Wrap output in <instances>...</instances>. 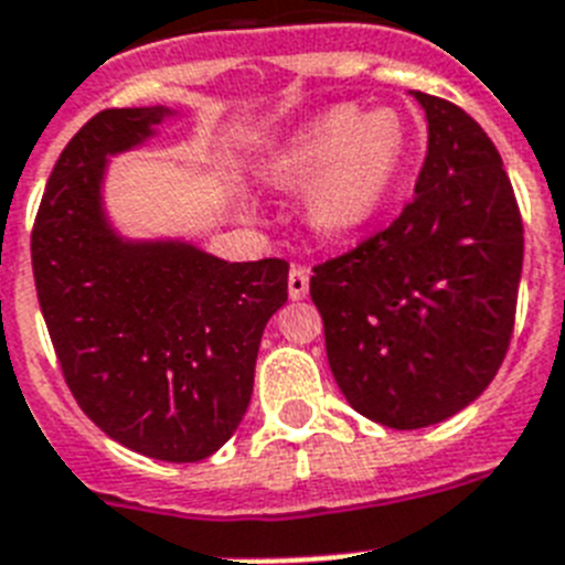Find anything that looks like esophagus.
Listing matches in <instances>:
<instances>
[{"instance_id": "34e87169", "label": "esophagus", "mask_w": 565, "mask_h": 565, "mask_svg": "<svg viewBox=\"0 0 565 565\" xmlns=\"http://www.w3.org/2000/svg\"><path fill=\"white\" fill-rule=\"evenodd\" d=\"M287 289H289V298H292V301H301V298H307V292H310V269L301 267V264H292V267H289Z\"/></svg>"}]
</instances>
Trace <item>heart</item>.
<instances>
[{"label":"heart","instance_id":"1","mask_svg":"<svg viewBox=\"0 0 565 565\" xmlns=\"http://www.w3.org/2000/svg\"><path fill=\"white\" fill-rule=\"evenodd\" d=\"M409 156L390 110L338 105L318 113L264 161L273 188L307 190V218L327 238H347L375 222Z\"/></svg>","mask_w":565,"mask_h":565}]
</instances>
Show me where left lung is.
Masks as SVG:
<instances>
[{
	"label": "left lung",
	"mask_w": 565,
	"mask_h": 565,
	"mask_svg": "<svg viewBox=\"0 0 565 565\" xmlns=\"http://www.w3.org/2000/svg\"><path fill=\"white\" fill-rule=\"evenodd\" d=\"M415 99L429 121L415 195L310 278L343 398L390 429L440 424L492 384L523 269V222L498 147L452 102Z\"/></svg>",
	"instance_id": "obj_1"
}]
</instances>
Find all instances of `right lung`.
<instances>
[{
  "label": "right lung",
  "instance_id": "right-lung-1",
  "mask_svg": "<svg viewBox=\"0 0 565 565\" xmlns=\"http://www.w3.org/2000/svg\"><path fill=\"white\" fill-rule=\"evenodd\" d=\"M167 116L161 105L102 110L67 141L39 204L31 258L82 412L134 452L193 463L242 424L289 264H230L188 242H127L110 227L107 159L150 139Z\"/></svg>",
  "mask_w": 565,
  "mask_h": 565
}]
</instances>
